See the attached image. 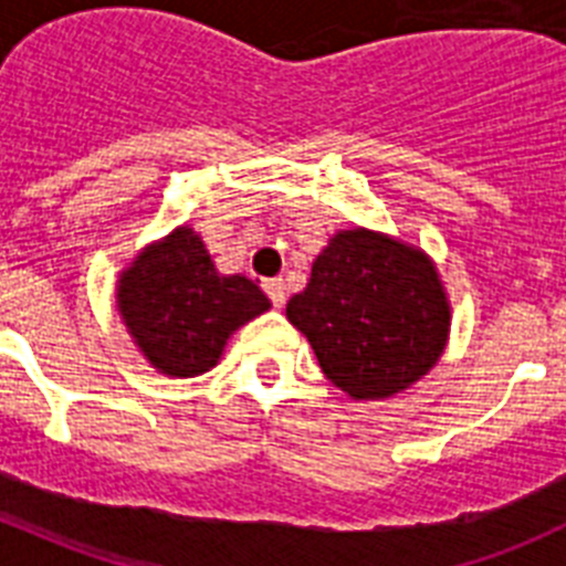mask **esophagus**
<instances>
[{"label":"esophagus","mask_w":566,"mask_h":566,"mask_svg":"<svg viewBox=\"0 0 566 566\" xmlns=\"http://www.w3.org/2000/svg\"><path fill=\"white\" fill-rule=\"evenodd\" d=\"M263 292L269 294V300H272V306H283L286 303V283L280 277H272V280H263Z\"/></svg>","instance_id":"34e87169"}]
</instances>
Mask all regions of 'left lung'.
I'll return each instance as SVG.
<instances>
[{
  "instance_id": "left-lung-1",
  "label": "left lung",
  "mask_w": 566,
  "mask_h": 566,
  "mask_svg": "<svg viewBox=\"0 0 566 566\" xmlns=\"http://www.w3.org/2000/svg\"><path fill=\"white\" fill-rule=\"evenodd\" d=\"M328 379L354 399H385L431 371L451 332L433 260L368 229L337 232L286 306Z\"/></svg>"
}]
</instances>
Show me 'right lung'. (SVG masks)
<instances>
[{"label":"right lung","instance_id":"right-lung-1","mask_svg":"<svg viewBox=\"0 0 566 566\" xmlns=\"http://www.w3.org/2000/svg\"><path fill=\"white\" fill-rule=\"evenodd\" d=\"M115 306L158 371L198 377L218 365L232 332L272 303L252 280L214 272L203 240L178 227L133 260L118 280Z\"/></svg>","mask_w":566,"mask_h":566}]
</instances>
